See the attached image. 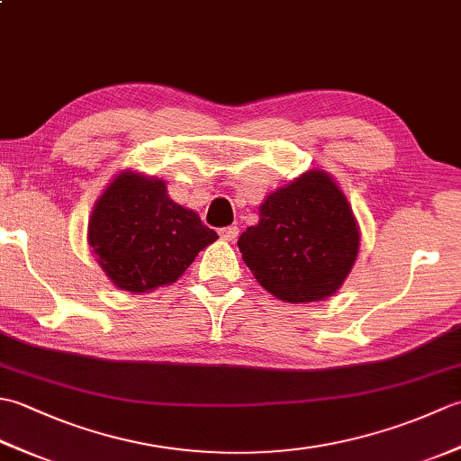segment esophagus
Here are the masks:
<instances>
[{
    "instance_id": "1",
    "label": "esophagus",
    "mask_w": 461,
    "mask_h": 461,
    "mask_svg": "<svg viewBox=\"0 0 461 461\" xmlns=\"http://www.w3.org/2000/svg\"><path fill=\"white\" fill-rule=\"evenodd\" d=\"M240 236V228L238 225H228V228L220 230V238L225 241H236Z\"/></svg>"
}]
</instances>
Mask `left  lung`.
<instances>
[{
  "mask_svg": "<svg viewBox=\"0 0 461 461\" xmlns=\"http://www.w3.org/2000/svg\"><path fill=\"white\" fill-rule=\"evenodd\" d=\"M238 248L259 285L287 303L322 301L340 289L360 249V228L345 192L325 170L266 195L259 221Z\"/></svg>",
  "mask_w": 461,
  "mask_h": 461,
  "instance_id": "1",
  "label": "left lung"
}]
</instances>
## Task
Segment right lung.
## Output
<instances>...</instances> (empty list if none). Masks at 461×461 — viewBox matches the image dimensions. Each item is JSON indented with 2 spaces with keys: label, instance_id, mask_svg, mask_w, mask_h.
Masks as SVG:
<instances>
[{
  "label": "right lung",
  "instance_id": "right-lung-1",
  "mask_svg": "<svg viewBox=\"0 0 461 461\" xmlns=\"http://www.w3.org/2000/svg\"><path fill=\"white\" fill-rule=\"evenodd\" d=\"M86 240L114 287L149 293L178 281L218 233L176 203L164 180L122 170L95 202Z\"/></svg>",
  "mask_w": 461,
  "mask_h": 461
}]
</instances>
